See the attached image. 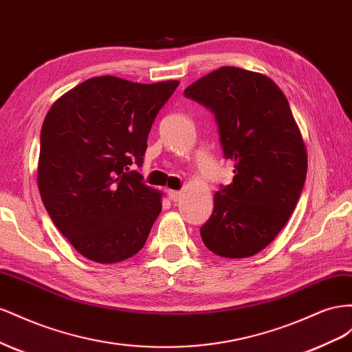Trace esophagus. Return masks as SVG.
<instances>
[{"instance_id": "34e87169", "label": "esophagus", "mask_w": 352, "mask_h": 352, "mask_svg": "<svg viewBox=\"0 0 352 352\" xmlns=\"http://www.w3.org/2000/svg\"><path fill=\"white\" fill-rule=\"evenodd\" d=\"M168 195H169V199L173 200V202H175V204H177L178 200L182 199V196H183V193H182V192H177V190H169Z\"/></svg>"}]
</instances>
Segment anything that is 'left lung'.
Wrapping results in <instances>:
<instances>
[{"instance_id":"8db88e82","label":"left lung","mask_w":352,"mask_h":352,"mask_svg":"<svg viewBox=\"0 0 352 352\" xmlns=\"http://www.w3.org/2000/svg\"><path fill=\"white\" fill-rule=\"evenodd\" d=\"M215 113L233 183L214 195L200 228L218 256L248 258L265 249L295 210L307 177V147L282 89L267 75L223 66L184 89Z\"/></svg>"}]
</instances>
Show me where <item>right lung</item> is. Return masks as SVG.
I'll list each match as a JSON object with an SVG mask.
<instances>
[{"instance_id":"obj_1","label":"right lung","mask_w":352,"mask_h":352,"mask_svg":"<svg viewBox=\"0 0 352 352\" xmlns=\"http://www.w3.org/2000/svg\"><path fill=\"white\" fill-rule=\"evenodd\" d=\"M178 84L96 76L50 107L39 195L58 232L87 259L115 264L144 246L164 195L129 166L143 164L150 128Z\"/></svg>"}]
</instances>
